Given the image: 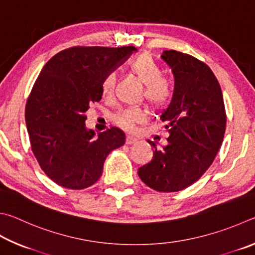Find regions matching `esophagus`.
Instances as JSON below:
<instances>
[{
    "instance_id": "esophagus-1",
    "label": "esophagus",
    "mask_w": 255,
    "mask_h": 255,
    "mask_svg": "<svg viewBox=\"0 0 255 255\" xmlns=\"http://www.w3.org/2000/svg\"><path fill=\"white\" fill-rule=\"evenodd\" d=\"M135 142H137V139L133 135H128L127 140H125V143L127 144H133V143H135Z\"/></svg>"
}]
</instances>
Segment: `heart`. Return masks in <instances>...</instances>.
Returning a JSON list of instances; mask_svg holds the SVG:
<instances>
[{
	"mask_svg": "<svg viewBox=\"0 0 255 255\" xmlns=\"http://www.w3.org/2000/svg\"><path fill=\"white\" fill-rule=\"evenodd\" d=\"M131 71L144 85V97L146 102L155 110L162 109L168 104L171 97V87L166 79L162 78L161 69L149 55H141L131 62ZM116 74H107L102 82V93L110 96L114 92ZM146 114L142 110H124L114 116L115 123L125 130H133L135 124L145 121Z\"/></svg>",
	"mask_w": 255,
	"mask_h": 255,
	"instance_id": "heart-1",
	"label": "heart"
}]
</instances>
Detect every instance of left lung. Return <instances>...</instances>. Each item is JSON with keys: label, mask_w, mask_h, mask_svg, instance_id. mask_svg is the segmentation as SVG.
<instances>
[{"label": "left lung", "mask_w": 255, "mask_h": 255, "mask_svg": "<svg viewBox=\"0 0 255 255\" xmlns=\"http://www.w3.org/2000/svg\"><path fill=\"white\" fill-rule=\"evenodd\" d=\"M161 59L171 69L175 88L160 115L168 128V143L154 146L153 158L137 173L146 186L161 193L187 188L213 163L226 128L223 94L212 69L195 57L166 50Z\"/></svg>", "instance_id": "8db88e82"}]
</instances>
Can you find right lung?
I'll return each instance as SVG.
<instances>
[{
  "label": "right lung",
  "mask_w": 255,
  "mask_h": 255,
  "mask_svg": "<svg viewBox=\"0 0 255 255\" xmlns=\"http://www.w3.org/2000/svg\"><path fill=\"white\" fill-rule=\"evenodd\" d=\"M136 48L73 47L58 52L39 74L25 105L31 149L57 185L84 189L100 179L111 151L125 143V133L86 128L85 112L102 98V82Z\"/></svg>",
  "instance_id": "right-lung-1"
}]
</instances>
